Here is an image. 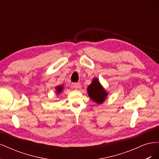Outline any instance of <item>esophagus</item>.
I'll return each mask as SVG.
<instances>
[{"label": "esophagus", "instance_id": "34e87169", "mask_svg": "<svg viewBox=\"0 0 159 159\" xmlns=\"http://www.w3.org/2000/svg\"><path fill=\"white\" fill-rule=\"evenodd\" d=\"M72 88H74L75 89H78V88H81V84L80 83H74L72 84Z\"/></svg>", "mask_w": 159, "mask_h": 159}]
</instances>
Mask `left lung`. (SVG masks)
<instances>
[{
  "mask_svg": "<svg viewBox=\"0 0 159 159\" xmlns=\"http://www.w3.org/2000/svg\"><path fill=\"white\" fill-rule=\"evenodd\" d=\"M88 93L89 98L98 104L103 103L108 95L106 90L96 78L93 79L92 82L88 86Z\"/></svg>",
  "mask_w": 159,
  "mask_h": 159,
  "instance_id": "8db88e82",
  "label": "left lung"
}]
</instances>
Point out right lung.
<instances>
[{
  "mask_svg": "<svg viewBox=\"0 0 159 159\" xmlns=\"http://www.w3.org/2000/svg\"><path fill=\"white\" fill-rule=\"evenodd\" d=\"M63 88H64L63 85H58V86H57V87H56V91L57 94H59L61 92H62V91H63Z\"/></svg>",
  "mask_w": 159,
  "mask_h": 159,
  "instance_id": "add662e5",
  "label": "right lung"
}]
</instances>
